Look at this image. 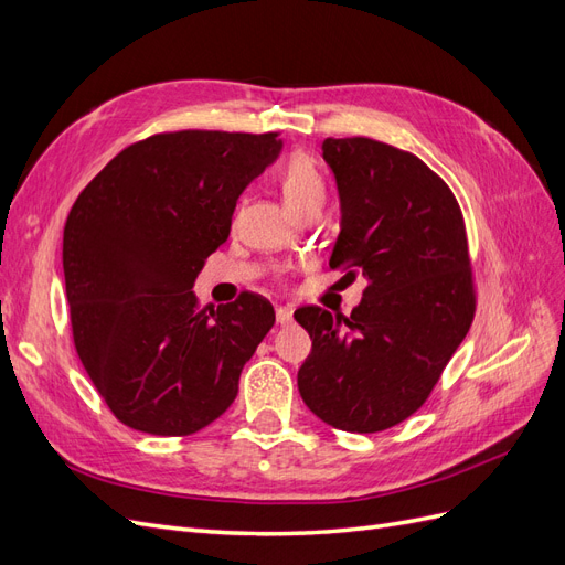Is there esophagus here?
Segmentation results:
<instances>
[{"label": "esophagus", "instance_id": "1", "mask_svg": "<svg viewBox=\"0 0 565 565\" xmlns=\"http://www.w3.org/2000/svg\"><path fill=\"white\" fill-rule=\"evenodd\" d=\"M276 320L278 324H289L292 322V309H287V306H276Z\"/></svg>", "mask_w": 565, "mask_h": 565}]
</instances>
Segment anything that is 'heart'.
Instances as JSON below:
<instances>
[{
    "mask_svg": "<svg viewBox=\"0 0 565 565\" xmlns=\"http://www.w3.org/2000/svg\"><path fill=\"white\" fill-rule=\"evenodd\" d=\"M280 191L287 210L292 214L313 207V204H322L324 200L322 177L316 164L303 156H295L285 164L280 174Z\"/></svg>",
    "mask_w": 565,
    "mask_h": 565,
    "instance_id": "1",
    "label": "heart"
}]
</instances>
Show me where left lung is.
Masks as SVG:
<instances>
[{
  "label": "left lung",
  "instance_id": "left-lung-1",
  "mask_svg": "<svg viewBox=\"0 0 565 565\" xmlns=\"http://www.w3.org/2000/svg\"><path fill=\"white\" fill-rule=\"evenodd\" d=\"M339 193L330 266L367 287L351 318L295 313L313 347L303 403L341 431L374 434L429 398L473 320L467 231L450 188L419 158L372 139H324Z\"/></svg>",
  "mask_w": 565,
  "mask_h": 565
}]
</instances>
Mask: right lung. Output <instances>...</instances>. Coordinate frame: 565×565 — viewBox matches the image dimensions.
<instances>
[{
  "label": "right lung",
  "mask_w": 565,
  "mask_h": 565,
  "mask_svg": "<svg viewBox=\"0 0 565 565\" xmlns=\"http://www.w3.org/2000/svg\"><path fill=\"white\" fill-rule=\"evenodd\" d=\"M280 150L278 134L150 136L100 169L67 214L63 273L75 349L131 429L188 436L235 401L276 313L249 292L198 309L193 285L228 241L237 198Z\"/></svg>",
  "instance_id": "right-lung-1"
}]
</instances>
